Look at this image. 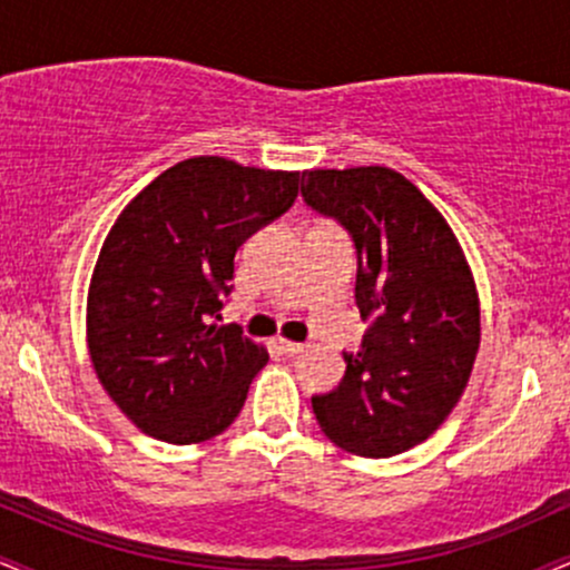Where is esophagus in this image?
Listing matches in <instances>:
<instances>
[{
	"label": "esophagus",
	"mask_w": 570,
	"mask_h": 570,
	"mask_svg": "<svg viewBox=\"0 0 570 570\" xmlns=\"http://www.w3.org/2000/svg\"><path fill=\"white\" fill-rule=\"evenodd\" d=\"M278 348L286 353V356H297V353H305L307 345L303 343H292V340H278Z\"/></svg>",
	"instance_id": "34e87169"
}]
</instances>
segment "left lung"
Returning <instances> with one entry per match:
<instances>
[{
    "label": "left lung",
    "instance_id": "left-lung-1",
    "mask_svg": "<svg viewBox=\"0 0 570 570\" xmlns=\"http://www.w3.org/2000/svg\"><path fill=\"white\" fill-rule=\"evenodd\" d=\"M303 198L340 219L358 254L356 305L372 322L345 375L313 396L337 448L391 458L426 442L463 396L480 351V292L453 227L394 168H316Z\"/></svg>",
    "mask_w": 570,
    "mask_h": 570
}]
</instances>
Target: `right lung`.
Segmentation results:
<instances>
[{"mask_svg":"<svg viewBox=\"0 0 570 570\" xmlns=\"http://www.w3.org/2000/svg\"><path fill=\"white\" fill-rule=\"evenodd\" d=\"M299 171L200 155L163 171L115 219L88 286L90 362L109 399L144 434L198 444L244 407L267 348L219 318L235 252L281 217Z\"/></svg>","mask_w":570,"mask_h":570,"instance_id":"right-lung-1","label":"right lung"}]
</instances>
